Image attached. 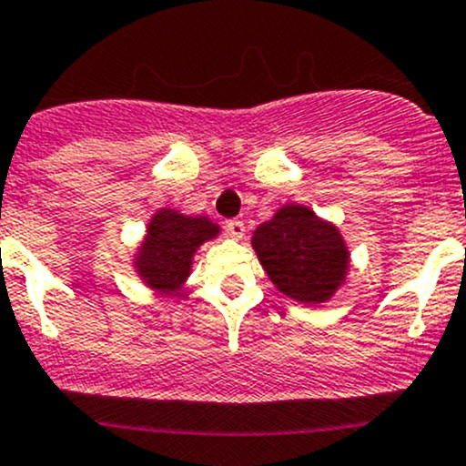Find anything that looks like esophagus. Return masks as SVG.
Listing matches in <instances>:
<instances>
[{"mask_svg": "<svg viewBox=\"0 0 466 466\" xmlns=\"http://www.w3.org/2000/svg\"><path fill=\"white\" fill-rule=\"evenodd\" d=\"M225 232H228L232 238H243V234H246V223L238 218L228 220V225H225Z\"/></svg>", "mask_w": 466, "mask_h": 466, "instance_id": "esophagus-1", "label": "esophagus"}]
</instances>
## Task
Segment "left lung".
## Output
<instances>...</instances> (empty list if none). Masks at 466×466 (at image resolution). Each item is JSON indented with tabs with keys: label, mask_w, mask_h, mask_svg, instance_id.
Masks as SVG:
<instances>
[{
	"label": "left lung",
	"mask_w": 466,
	"mask_h": 466,
	"mask_svg": "<svg viewBox=\"0 0 466 466\" xmlns=\"http://www.w3.org/2000/svg\"><path fill=\"white\" fill-rule=\"evenodd\" d=\"M252 246L274 286L301 303L328 301L349 268V249L335 225L301 205H286L258 225Z\"/></svg>",
	"instance_id": "obj_1"
}]
</instances>
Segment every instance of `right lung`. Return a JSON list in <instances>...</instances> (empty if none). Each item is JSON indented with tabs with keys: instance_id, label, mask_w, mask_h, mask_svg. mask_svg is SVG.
I'll use <instances>...</instances> for the list:
<instances>
[{
	"instance_id": "obj_1",
	"label": "right lung",
	"mask_w": 466,
	"mask_h": 466,
	"mask_svg": "<svg viewBox=\"0 0 466 466\" xmlns=\"http://www.w3.org/2000/svg\"><path fill=\"white\" fill-rule=\"evenodd\" d=\"M218 225L203 217H183L171 209H163L154 217L147 229V237L136 268L149 286L174 292L187 279L192 257L200 243L214 238Z\"/></svg>"
}]
</instances>
